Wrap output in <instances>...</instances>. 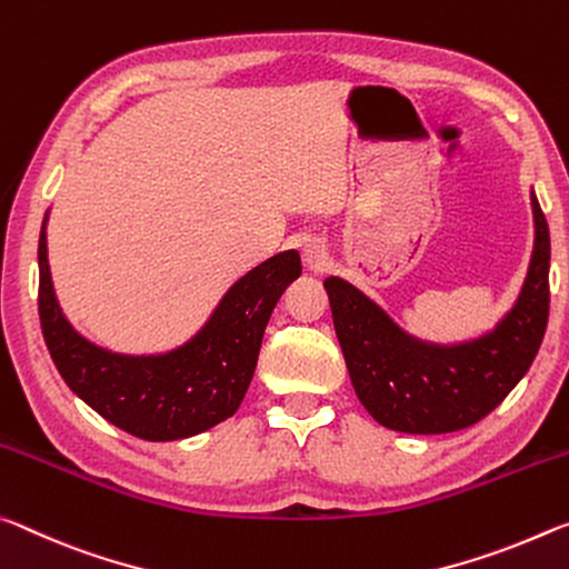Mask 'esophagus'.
I'll use <instances>...</instances> for the list:
<instances>
[{"instance_id":"1","label":"esophagus","mask_w":569,"mask_h":569,"mask_svg":"<svg viewBox=\"0 0 569 569\" xmlns=\"http://www.w3.org/2000/svg\"><path fill=\"white\" fill-rule=\"evenodd\" d=\"M302 259L307 269H315V272H318V269L328 264V249H325L320 241H307L302 247Z\"/></svg>"}]
</instances>
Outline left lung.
Masks as SVG:
<instances>
[{
	"label": "left lung",
	"mask_w": 569,
	"mask_h": 569,
	"mask_svg": "<svg viewBox=\"0 0 569 569\" xmlns=\"http://www.w3.org/2000/svg\"><path fill=\"white\" fill-rule=\"evenodd\" d=\"M535 249L527 279L495 330L459 346L418 340L368 295L325 279L352 388L380 426L400 433L469 428L509 396L542 346L549 315V229L532 191Z\"/></svg>",
	"instance_id": "left-lung-1"
}]
</instances>
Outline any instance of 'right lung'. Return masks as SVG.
<instances>
[{"instance_id": "1", "label": "right lung", "mask_w": 569, "mask_h": 569, "mask_svg": "<svg viewBox=\"0 0 569 569\" xmlns=\"http://www.w3.org/2000/svg\"><path fill=\"white\" fill-rule=\"evenodd\" d=\"M37 262L42 335L62 380L106 421L146 441L189 439L237 413L269 315L302 272L295 249L279 251L239 277L183 346L158 356H123L82 338L64 318L48 262V213Z\"/></svg>"}]
</instances>
